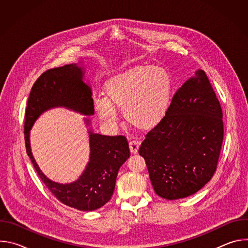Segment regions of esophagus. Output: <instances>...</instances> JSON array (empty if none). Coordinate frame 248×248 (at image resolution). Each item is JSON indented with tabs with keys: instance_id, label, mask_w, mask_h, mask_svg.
I'll use <instances>...</instances> for the list:
<instances>
[{
	"instance_id": "obj_1",
	"label": "esophagus",
	"mask_w": 248,
	"mask_h": 248,
	"mask_svg": "<svg viewBox=\"0 0 248 248\" xmlns=\"http://www.w3.org/2000/svg\"><path fill=\"white\" fill-rule=\"evenodd\" d=\"M138 147H139L138 141H130V142H129V150H130L131 154H136L138 152Z\"/></svg>"
}]
</instances>
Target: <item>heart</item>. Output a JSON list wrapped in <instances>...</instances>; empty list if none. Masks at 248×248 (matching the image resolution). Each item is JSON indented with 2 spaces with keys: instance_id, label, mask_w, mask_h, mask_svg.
<instances>
[{
  "instance_id": "obj_1",
  "label": "heart",
  "mask_w": 248,
  "mask_h": 248,
  "mask_svg": "<svg viewBox=\"0 0 248 248\" xmlns=\"http://www.w3.org/2000/svg\"><path fill=\"white\" fill-rule=\"evenodd\" d=\"M172 80L162 66L135 64L110 78L104 84V99L95 101V112L108 125L124 112L131 126L149 131L165 119L171 100Z\"/></svg>"
}]
</instances>
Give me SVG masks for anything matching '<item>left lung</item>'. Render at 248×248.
<instances>
[{"mask_svg":"<svg viewBox=\"0 0 248 248\" xmlns=\"http://www.w3.org/2000/svg\"><path fill=\"white\" fill-rule=\"evenodd\" d=\"M220 102L198 69L173 95L162 123L139 148L155 192L168 200L200 190L213 176L224 138Z\"/></svg>","mask_w":248,"mask_h":248,"instance_id":"8db88e82","label":"left lung"}]
</instances>
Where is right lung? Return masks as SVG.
<instances>
[{
	"label": "right lung",
	"mask_w": 248,
	"mask_h": 248,
	"mask_svg": "<svg viewBox=\"0 0 248 248\" xmlns=\"http://www.w3.org/2000/svg\"><path fill=\"white\" fill-rule=\"evenodd\" d=\"M84 72L77 63L48 69L33 84L25 110L24 139L26 153L48 189L62 203L80 211H93L107 203L115 190L118 171L129 157L124 136L89 133L90 157L86 169L72 184H58L41 171L30 147V129L47 110L63 107L84 116L94 115L92 91L83 82ZM86 125L89 119H84Z\"/></svg>",
	"instance_id": "right-lung-1"
}]
</instances>
